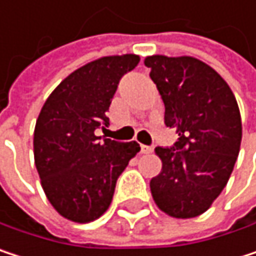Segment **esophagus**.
I'll return each mask as SVG.
<instances>
[{
	"mask_svg": "<svg viewBox=\"0 0 256 256\" xmlns=\"http://www.w3.org/2000/svg\"><path fill=\"white\" fill-rule=\"evenodd\" d=\"M154 151L152 146H148V145H140V152L142 154H151Z\"/></svg>",
	"mask_w": 256,
	"mask_h": 256,
	"instance_id": "esophagus-1",
	"label": "esophagus"
}]
</instances>
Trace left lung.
<instances>
[{
  "label": "left lung",
  "instance_id": "left-lung-1",
  "mask_svg": "<svg viewBox=\"0 0 256 256\" xmlns=\"http://www.w3.org/2000/svg\"><path fill=\"white\" fill-rule=\"evenodd\" d=\"M164 102V124L175 128L174 146H157L162 172L151 179L156 204L169 216L206 212L230 178L242 142L237 100L214 68L191 58H145Z\"/></svg>",
  "mask_w": 256,
  "mask_h": 256
}]
</instances>
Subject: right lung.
<instances>
[{
	"mask_svg": "<svg viewBox=\"0 0 256 256\" xmlns=\"http://www.w3.org/2000/svg\"><path fill=\"white\" fill-rule=\"evenodd\" d=\"M139 56H105L65 78L47 98L34 132V157L42 190L66 220L90 222L111 204L117 179L139 144L94 134L110 124L106 111Z\"/></svg>",
	"mask_w": 256,
	"mask_h": 256,
	"instance_id": "obj_1",
	"label": "right lung"
}]
</instances>
